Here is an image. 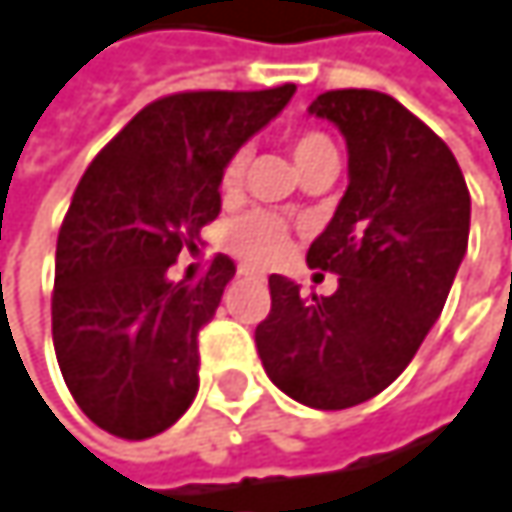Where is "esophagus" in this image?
Masks as SVG:
<instances>
[{
	"label": "esophagus",
	"instance_id": "obj_1",
	"mask_svg": "<svg viewBox=\"0 0 512 512\" xmlns=\"http://www.w3.org/2000/svg\"><path fill=\"white\" fill-rule=\"evenodd\" d=\"M240 278H255V275H260L257 269H252V266H240V272H237Z\"/></svg>",
	"mask_w": 512,
	"mask_h": 512
}]
</instances>
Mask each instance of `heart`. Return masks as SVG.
Returning a JSON list of instances; mask_svg holds the SVG:
<instances>
[{"label":"heart","mask_w":512,"mask_h":512,"mask_svg":"<svg viewBox=\"0 0 512 512\" xmlns=\"http://www.w3.org/2000/svg\"><path fill=\"white\" fill-rule=\"evenodd\" d=\"M290 151L299 168H305L308 162L320 159V156H335V145L329 142V136L314 133V130H302L290 139ZM246 171V154H234L225 162L222 171V189L234 192L243 180ZM228 246L240 257L252 260V263H275L278 257L287 252V225L269 213H249L246 219H240L231 231H228Z\"/></svg>","instance_id":"heart-1"}]
</instances>
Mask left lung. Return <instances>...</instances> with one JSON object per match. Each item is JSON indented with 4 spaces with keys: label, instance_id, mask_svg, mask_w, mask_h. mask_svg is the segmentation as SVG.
I'll return each mask as SVG.
<instances>
[{
    "label": "left lung",
    "instance_id": "1",
    "mask_svg": "<svg viewBox=\"0 0 512 512\" xmlns=\"http://www.w3.org/2000/svg\"><path fill=\"white\" fill-rule=\"evenodd\" d=\"M308 112L347 139V192L308 249V266L341 278L332 296H305L269 275L255 344L287 397L350 409L388 388L439 320L468 249L471 198L451 148L394 97L341 88Z\"/></svg>",
    "mask_w": 512,
    "mask_h": 512
}]
</instances>
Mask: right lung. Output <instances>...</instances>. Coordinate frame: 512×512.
<instances>
[{
    "label": "right lung",
    "mask_w": 512,
    "mask_h": 512,
    "mask_svg": "<svg viewBox=\"0 0 512 512\" xmlns=\"http://www.w3.org/2000/svg\"><path fill=\"white\" fill-rule=\"evenodd\" d=\"M183 91L145 106L85 168L55 246L52 344L76 406L118 439L168 430L198 394V332L237 266L168 281L222 210V171L293 97Z\"/></svg>",
    "instance_id": "right-lung-1"
}]
</instances>
